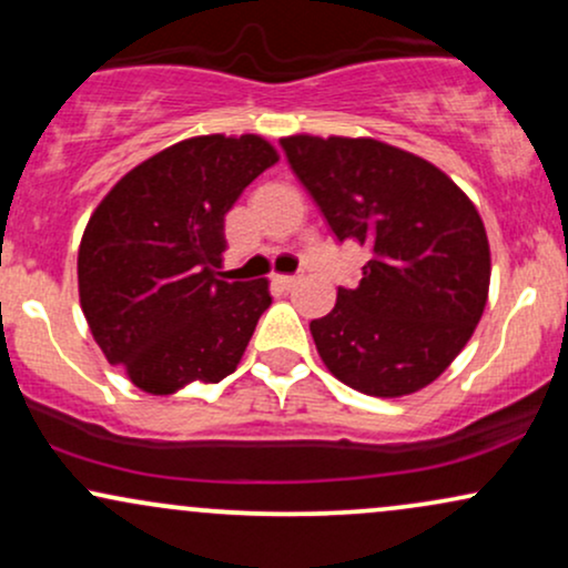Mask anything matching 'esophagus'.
Listing matches in <instances>:
<instances>
[{"mask_svg":"<svg viewBox=\"0 0 568 568\" xmlns=\"http://www.w3.org/2000/svg\"><path fill=\"white\" fill-rule=\"evenodd\" d=\"M296 283H298V275H275V285L283 291L296 288Z\"/></svg>","mask_w":568,"mask_h":568,"instance_id":"obj_1","label":"esophagus"}]
</instances>
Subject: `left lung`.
<instances>
[{"label":"left lung","mask_w":568,"mask_h":568,"mask_svg":"<svg viewBox=\"0 0 568 568\" xmlns=\"http://www.w3.org/2000/svg\"><path fill=\"white\" fill-rule=\"evenodd\" d=\"M338 240L374 251L357 288L310 331L325 368L374 397L427 387L486 310L491 251L478 207L433 162L376 139H280Z\"/></svg>","instance_id":"8db88e82"}]
</instances>
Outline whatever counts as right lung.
<instances>
[{
	"label": "right lung",
	"mask_w": 568,
	"mask_h": 568,
	"mask_svg": "<svg viewBox=\"0 0 568 568\" xmlns=\"http://www.w3.org/2000/svg\"><path fill=\"white\" fill-rule=\"evenodd\" d=\"M280 160L262 135H194L122 175L84 226L77 280L95 344L143 393L237 368L270 280H221L224 216Z\"/></svg>",
	"instance_id": "obj_1"
}]
</instances>
